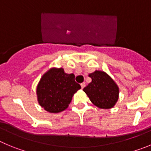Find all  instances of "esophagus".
<instances>
[{
	"label": "esophagus",
	"mask_w": 151,
	"mask_h": 151,
	"mask_svg": "<svg viewBox=\"0 0 151 151\" xmlns=\"http://www.w3.org/2000/svg\"><path fill=\"white\" fill-rule=\"evenodd\" d=\"M80 86H81V88H83L84 87L86 86V83H84V82H83V83H82L80 84Z\"/></svg>",
	"instance_id": "1"
}]
</instances>
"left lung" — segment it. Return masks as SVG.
<instances>
[{
  "label": "left lung",
  "instance_id": "left-lung-1",
  "mask_svg": "<svg viewBox=\"0 0 151 151\" xmlns=\"http://www.w3.org/2000/svg\"><path fill=\"white\" fill-rule=\"evenodd\" d=\"M91 82L83 88L84 92L97 107L111 109L119 97V88L110 76L102 71H95L88 74Z\"/></svg>",
  "mask_w": 151,
  "mask_h": 151
}]
</instances>
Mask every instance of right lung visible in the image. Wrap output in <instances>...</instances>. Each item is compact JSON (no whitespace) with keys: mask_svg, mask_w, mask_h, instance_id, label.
Segmentation results:
<instances>
[{"mask_svg":"<svg viewBox=\"0 0 151 151\" xmlns=\"http://www.w3.org/2000/svg\"><path fill=\"white\" fill-rule=\"evenodd\" d=\"M81 88L74 74H66L63 68H52L44 74L36 88L39 105L50 113L67 109L73 95Z\"/></svg>","mask_w":151,"mask_h":151,"instance_id":"add662e5","label":"right lung"}]
</instances>
